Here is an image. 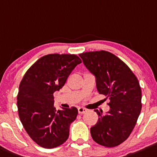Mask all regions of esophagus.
<instances>
[{"label":"esophagus","mask_w":157,"mask_h":157,"mask_svg":"<svg viewBox=\"0 0 157 157\" xmlns=\"http://www.w3.org/2000/svg\"><path fill=\"white\" fill-rule=\"evenodd\" d=\"M78 111L79 114H83V113H85L87 111V110H86V109L84 108V107H78Z\"/></svg>","instance_id":"esophagus-1"}]
</instances>
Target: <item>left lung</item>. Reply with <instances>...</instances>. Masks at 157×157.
Segmentation results:
<instances>
[{
	"label": "left lung",
	"mask_w": 157,
	"mask_h": 157,
	"mask_svg": "<svg viewBox=\"0 0 157 157\" xmlns=\"http://www.w3.org/2000/svg\"><path fill=\"white\" fill-rule=\"evenodd\" d=\"M84 66L96 78L99 94L109 97L110 110L97 113V123L90 128L93 140L105 147H115L128 138L142 109L138 79L127 65L107 51L79 54Z\"/></svg>",
	"instance_id": "left-lung-1"
}]
</instances>
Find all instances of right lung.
Returning <instances> with one entry per match:
<instances>
[{
	"mask_svg": "<svg viewBox=\"0 0 157 157\" xmlns=\"http://www.w3.org/2000/svg\"><path fill=\"white\" fill-rule=\"evenodd\" d=\"M82 60L71 54L41 57L26 71L17 94L18 115L24 129L40 147L53 148L69 137L70 126L78 115L76 107L56 110L53 93L64 85Z\"/></svg>",
	"mask_w": 157,
	"mask_h": 157,
	"instance_id": "add662e5",
	"label": "right lung"
}]
</instances>
